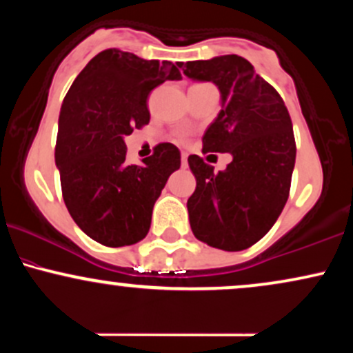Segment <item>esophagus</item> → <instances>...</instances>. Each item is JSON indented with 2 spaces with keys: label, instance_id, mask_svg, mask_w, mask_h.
I'll return each mask as SVG.
<instances>
[{
  "label": "esophagus",
  "instance_id": "1",
  "mask_svg": "<svg viewBox=\"0 0 353 353\" xmlns=\"http://www.w3.org/2000/svg\"><path fill=\"white\" fill-rule=\"evenodd\" d=\"M181 161H182V168H185V165H188V152L181 154Z\"/></svg>",
  "mask_w": 353,
  "mask_h": 353
}]
</instances>
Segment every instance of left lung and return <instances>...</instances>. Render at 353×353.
<instances>
[{
	"label": "left lung",
	"mask_w": 353,
	"mask_h": 353,
	"mask_svg": "<svg viewBox=\"0 0 353 353\" xmlns=\"http://www.w3.org/2000/svg\"><path fill=\"white\" fill-rule=\"evenodd\" d=\"M184 74L219 88L222 108L202 137V152H230L214 172L189 156L196 190L188 201L194 236L216 249L244 250L269 232L289 199L295 139L289 111L275 89L237 54L177 63Z\"/></svg>",
	"instance_id": "1"
}]
</instances>
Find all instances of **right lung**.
Instances as JSON below:
<instances>
[{
  "label": "right lung",
  "instance_id": "add662e5",
  "mask_svg": "<svg viewBox=\"0 0 353 353\" xmlns=\"http://www.w3.org/2000/svg\"><path fill=\"white\" fill-rule=\"evenodd\" d=\"M168 79H181L169 61L111 48L89 61L63 101L54 149L63 199L79 229L99 244L143 241L154 202L181 168L171 143L157 144L143 165L125 163L124 137L149 124V94Z\"/></svg>",
  "mask_w": 353,
  "mask_h": 353
}]
</instances>
